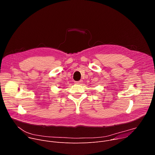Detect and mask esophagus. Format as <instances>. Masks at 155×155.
<instances>
[{"mask_svg":"<svg viewBox=\"0 0 155 155\" xmlns=\"http://www.w3.org/2000/svg\"><path fill=\"white\" fill-rule=\"evenodd\" d=\"M82 80H80V81H74V83H75V84H80L81 83H82Z\"/></svg>","mask_w":155,"mask_h":155,"instance_id":"esophagus-1","label":"esophagus"}]
</instances>
